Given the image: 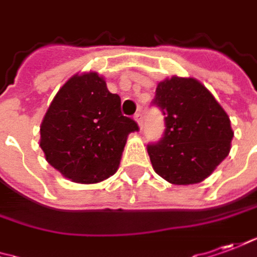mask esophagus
I'll use <instances>...</instances> for the list:
<instances>
[{
	"mask_svg": "<svg viewBox=\"0 0 257 257\" xmlns=\"http://www.w3.org/2000/svg\"><path fill=\"white\" fill-rule=\"evenodd\" d=\"M134 118H135V121L138 122L139 128L142 129V126H143V115L141 114V112H138V114H135V116H134Z\"/></svg>",
	"mask_w": 257,
	"mask_h": 257,
	"instance_id": "34e87169",
	"label": "esophagus"
}]
</instances>
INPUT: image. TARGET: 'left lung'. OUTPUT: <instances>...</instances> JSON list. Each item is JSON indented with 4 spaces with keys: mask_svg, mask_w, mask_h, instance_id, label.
<instances>
[{
    "mask_svg": "<svg viewBox=\"0 0 257 257\" xmlns=\"http://www.w3.org/2000/svg\"><path fill=\"white\" fill-rule=\"evenodd\" d=\"M152 105L165 115L160 141L148 145L155 172L179 186L207 179L231 149L224 108L198 80L176 76L159 83Z\"/></svg>",
    "mask_w": 257,
    "mask_h": 257,
    "instance_id": "1",
    "label": "left lung"
}]
</instances>
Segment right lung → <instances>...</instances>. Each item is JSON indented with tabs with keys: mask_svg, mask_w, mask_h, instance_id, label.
Returning a JSON list of instances; mask_svg holds the SVG:
<instances>
[{
	"mask_svg": "<svg viewBox=\"0 0 257 257\" xmlns=\"http://www.w3.org/2000/svg\"><path fill=\"white\" fill-rule=\"evenodd\" d=\"M139 131L121 112V98L97 73L76 74L56 94L41 125V148L50 165L76 183L112 176L131 132Z\"/></svg>",
	"mask_w": 257,
	"mask_h": 257,
	"instance_id": "obj_1",
	"label": "right lung"
}]
</instances>
